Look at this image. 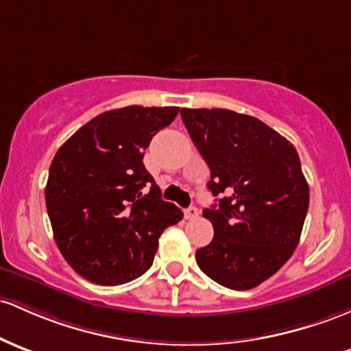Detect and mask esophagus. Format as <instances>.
Instances as JSON below:
<instances>
[{
  "instance_id": "34e87169",
  "label": "esophagus",
  "mask_w": 351,
  "mask_h": 351,
  "mask_svg": "<svg viewBox=\"0 0 351 351\" xmlns=\"http://www.w3.org/2000/svg\"><path fill=\"white\" fill-rule=\"evenodd\" d=\"M198 208L196 206H190V208H186V210H184V218L186 219H195L196 217H198Z\"/></svg>"
}]
</instances>
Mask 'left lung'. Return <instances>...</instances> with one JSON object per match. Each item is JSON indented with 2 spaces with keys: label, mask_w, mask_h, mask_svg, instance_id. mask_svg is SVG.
I'll use <instances>...</instances> for the list:
<instances>
[{
  "label": "left lung",
  "mask_w": 351,
  "mask_h": 351,
  "mask_svg": "<svg viewBox=\"0 0 351 351\" xmlns=\"http://www.w3.org/2000/svg\"><path fill=\"white\" fill-rule=\"evenodd\" d=\"M191 141L206 165L218 203L203 210L213 225L196 263L232 290L255 288L293 255L310 203L295 146L250 114L182 108Z\"/></svg>",
  "instance_id": "8db88e82"
}]
</instances>
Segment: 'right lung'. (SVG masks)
Here are the masks:
<instances>
[{"instance_id": "add662e5", "label": "right lung", "mask_w": 351, "mask_h": 351, "mask_svg": "<svg viewBox=\"0 0 351 351\" xmlns=\"http://www.w3.org/2000/svg\"><path fill=\"white\" fill-rule=\"evenodd\" d=\"M180 108L126 106L82 126L56 152L45 198L55 241L69 267L105 287L153 265L160 234L183 218L161 199L145 149Z\"/></svg>"}]
</instances>
